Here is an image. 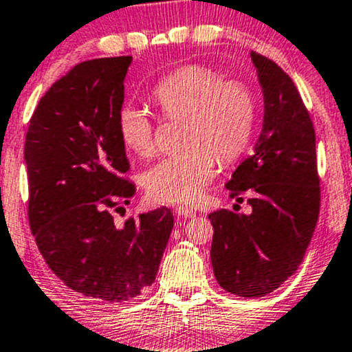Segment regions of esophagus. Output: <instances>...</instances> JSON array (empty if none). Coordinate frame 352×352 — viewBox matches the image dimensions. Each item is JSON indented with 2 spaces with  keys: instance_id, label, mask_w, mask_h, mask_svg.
I'll return each instance as SVG.
<instances>
[{
  "instance_id": "esophagus-1",
  "label": "esophagus",
  "mask_w": 352,
  "mask_h": 352,
  "mask_svg": "<svg viewBox=\"0 0 352 352\" xmlns=\"http://www.w3.org/2000/svg\"><path fill=\"white\" fill-rule=\"evenodd\" d=\"M175 211H176V214L179 216V218H192V216L196 214L195 209H191L188 206H176Z\"/></svg>"
}]
</instances>
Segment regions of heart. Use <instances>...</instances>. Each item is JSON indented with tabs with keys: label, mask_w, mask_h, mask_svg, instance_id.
I'll list each match as a JSON object with an SVG mask.
<instances>
[{
	"label": "heart",
	"mask_w": 352,
	"mask_h": 352,
	"mask_svg": "<svg viewBox=\"0 0 352 352\" xmlns=\"http://www.w3.org/2000/svg\"><path fill=\"white\" fill-rule=\"evenodd\" d=\"M153 100L166 118L184 120L181 143L186 148L151 166L143 186L156 203H195L214 176L216 157L232 163L246 149L254 126V96L243 81L223 80L209 66L188 65L157 82ZM116 128L134 155H155V123L143 109L121 106Z\"/></svg>",
	"instance_id": "b5f03b06"
}]
</instances>
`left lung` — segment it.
I'll return each mask as SVG.
<instances>
[{
  "label": "left lung",
  "mask_w": 352,
  "mask_h": 352,
  "mask_svg": "<svg viewBox=\"0 0 352 352\" xmlns=\"http://www.w3.org/2000/svg\"><path fill=\"white\" fill-rule=\"evenodd\" d=\"M264 94V124L254 153L232 173L229 197L251 214L211 212V263L219 286L243 298L278 289L301 264L318 223L316 134L293 80L270 58L251 51ZM238 206V204H236Z\"/></svg>",
  "instance_id": "8db88e82"
}]
</instances>
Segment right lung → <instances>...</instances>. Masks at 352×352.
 Masks as SVG:
<instances>
[{
    "label": "right lung",
    "mask_w": 352,
    "mask_h": 352,
    "mask_svg": "<svg viewBox=\"0 0 352 352\" xmlns=\"http://www.w3.org/2000/svg\"><path fill=\"white\" fill-rule=\"evenodd\" d=\"M131 56L73 66L46 91L28 126V219L38 250L66 286L123 302L155 283L171 236V209L124 224L113 212L136 192L116 128Z\"/></svg>",
    "instance_id": "obj_1"
}]
</instances>
